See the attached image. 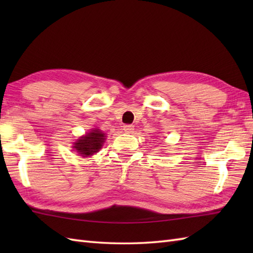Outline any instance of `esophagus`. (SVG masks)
<instances>
[{"mask_svg":"<svg viewBox=\"0 0 253 253\" xmlns=\"http://www.w3.org/2000/svg\"><path fill=\"white\" fill-rule=\"evenodd\" d=\"M123 129L127 133H131L133 132V129H135V128H133V125H125L123 127Z\"/></svg>","mask_w":253,"mask_h":253,"instance_id":"1","label":"esophagus"}]
</instances>
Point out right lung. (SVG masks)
<instances>
[{"label": "right lung", "instance_id": "1", "mask_svg": "<svg viewBox=\"0 0 253 253\" xmlns=\"http://www.w3.org/2000/svg\"><path fill=\"white\" fill-rule=\"evenodd\" d=\"M104 142L105 133L100 130L99 128H93V129L85 133L84 136L77 139V141L74 142L73 148L79 155L87 158L99 152Z\"/></svg>", "mask_w": 253, "mask_h": 253}]
</instances>
